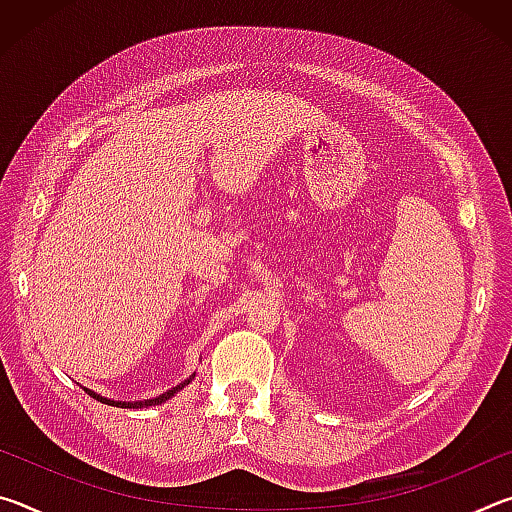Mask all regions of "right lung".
Masks as SVG:
<instances>
[{"label": "right lung", "mask_w": 512, "mask_h": 512, "mask_svg": "<svg viewBox=\"0 0 512 512\" xmlns=\"http://www.w3.org/2000/svg\"><path fill=\"white\" fill-rule=\"evenodd\" d=\"M192 377H194V375H192ZM192 377H189L187 381H183V384H178L176 388H171V391L162 393L160 397H153V400H144V402H115V400H108V397H101V395H97L94 391H90V388H85V393H88L90 397H94V400H99V402H103V404H108V406H119V409H146V406H155V404L167 402L169 397H173V395H176L178 391H183V388L189 384V381H192Z\"/></svg>", "instance_id": "1"}]
</instances>
